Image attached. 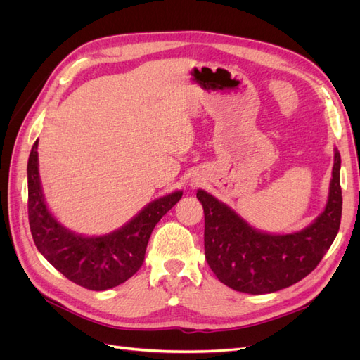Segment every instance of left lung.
<instances>
[{"label": "left lung", "instance_id": "obj_1", "mask_svg": "<svg viewBox=\"0 0 360 360\" xmlns=\"http://www.w3.org/2000/svg\"><path fill=\"white\" fill-rule=\"evenodd\" d=\"M329 197L311 225L291 234L250 226L231 207L198 189L204 209L205 259L216 278L236 291L267 294L296 284L317 267L340 230L341 156L335 148Z\"/></svg>", "mask_w": 360, "mask_h": 360}]
</instances>
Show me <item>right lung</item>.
<instances>
[{"instance_id": "obj_1", "label": "right lung", "mask_w": 360, "mask_h": 360, "mask_svg": "<svg viewBox=\"0 0 360 360\" xmlns=\"http://www.w3.org/2000/svg\"><path fill=\"white\" fill-rule=\"evenodd\" d=\"M39 141L28 159V221L39 252L75 284L103 291L123 284L143 266L148 238L162 216L179 202L177 191L147 204L118 230L97 237L76 234L48 210L39 176Z\"/></svg>"}]
</instances>
